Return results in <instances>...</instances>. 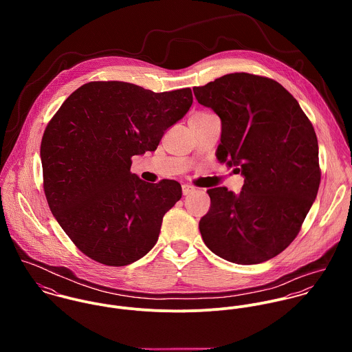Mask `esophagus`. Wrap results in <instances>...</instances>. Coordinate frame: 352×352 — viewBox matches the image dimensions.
I'll return each instance as SVG.
<instances>
[{
	"label": "esophagus",
	"instance_id": "1",
	"mask_svg": "<svg viewBox=\"0 0 352 352\" xmlns=\"http://www.w3.org/2000/svg\"><path fill=\"white\" fill-rule=\"evenodd\" d=\"M182 190H183V194H184V195H188V194H191V192L195 191V187L188 186V184H183V186H182Z\"/></svg>",
	"mask_w": 352,
	"mask_h": 352
}]
</instances>
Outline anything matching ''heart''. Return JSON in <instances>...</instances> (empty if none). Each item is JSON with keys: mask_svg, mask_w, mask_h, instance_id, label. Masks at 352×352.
<instances>
[{"mask_svg": "<svg viewBox=\"0 0 352 352\" xmlns=\"http://www.w3.org/2000/svg\"><path fill=\"white\" fill-rule=\"evenodd\" d=\"M201 113H204V112H201Z\"/></svg>", "mask_w": 352, "mask_h": 352, "instance_id": "heart-1", "label": "heart"}]
</instances>
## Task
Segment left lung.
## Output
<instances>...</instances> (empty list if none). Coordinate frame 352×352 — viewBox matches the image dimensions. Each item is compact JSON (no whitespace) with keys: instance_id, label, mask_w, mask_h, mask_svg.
Returning a JSON list of instances; mask_svg holds the SVG:
<instances>
[{"instance_id":"8db88e82","label":"left lung","mask_w":352,"mask_h":352,"mask_svg":"<svg viewBox=\"0 0 352 352\" xmlns=\"http://www.w3.org/2000/svg\"><path fill=\"white\" fill-rule=\"evenodd\" d=\"M194 95L221 119L218 161L245 177L237 195L226 187L207 190L201 239L228 261H267L293 243L317 197L314 129L293 95L267 77L232 73L195 87Z\"/></svg>"}]
</instances>
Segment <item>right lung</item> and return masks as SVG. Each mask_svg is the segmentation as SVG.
I'll use <instances>...</instances> for the list:
<instances>
[{
	"instance_id": "right-lung-1",
	"label": "right lung",
	"mask_w": 352,
	"mask_h": 352,
	"mask_svg": "<svg viewBox=\"0 0 352 352\" xmlns=\"http://www.w3.org/2000/svg\"><path fill=\"white\" fill-rule=\"evenodd\" d=\"M191 104L190 88L154 94L130 82L94 81L74 91L52 116L41 145L46 199L88 257L122 267L155 245L182 186L141 180L130 170L131 157L155 151Z\"/></svg>"
}]
</instances>
